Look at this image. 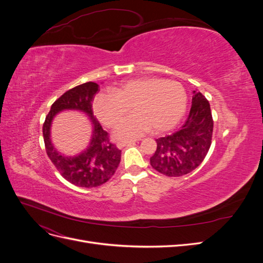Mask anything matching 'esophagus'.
I'll return each mask as SVG.
<instances>
[{
	"label": "esophagus",
	"instance_id": "obj_1",
	"mask_svg": "<svg viewBox=\"0 0 263 263\" xmlns=\"http://www.w3.org/2000/svg\"><path fill=\"white\" fill-rule=\"evenodd\" d=\"M133 144H135L134 140H122V141L117 142V147L118 148H124L126 146H129V145H133Z\"/></svg>",
	"mask_w": 263,
	"mask_h": 263
}]
</instances>
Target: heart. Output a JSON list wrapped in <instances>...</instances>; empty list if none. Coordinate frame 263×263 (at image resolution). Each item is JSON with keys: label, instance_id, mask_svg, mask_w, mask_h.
Returning <instances> with one entry per match:
<instances>
[{"label": "heart", "instance_id": "1", "mask_svg": "<svg viewBox=\"0 0 263 263\" xmlns=\"http://www.w3.org/2000/svg\"><path fill=\"white\" fill-rule=\"evenodd\" d=\"M187 95L183 85L160 78H141L114 86L110 93H100L93 110L100 122L114 127L130 107L135 113L115 130L119 139L136 138L150 132L164 133L176 127L185 113Z\"/></svg>", "mask_w": 263, "mask_h": 263}]
</instances>
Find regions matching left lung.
<instances>
[{"mask_svg":"<svg viewBox=\"0 0 263 263\" xmlns=\"http://www.w3.org/2000/svg\"><path fill=\"white\" fill-rule=\"evenodd\" d=\"M213 125L209 101L201 92L193 91L185 123L178 132L156 139L157 150L150 158L151 166L166 177H182L195 170L210 150Z\"/></svg>","mask_w":263,"mask_h":263,"instance_id":"1","label":"left lung"}]
</instances>
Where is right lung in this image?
<instances>
[{"label":"right lung","instance_id":"right-lung-1","mask_svg":"<svg viewBox=\"0 0 263 263\" xmlns=\"http://www.w3.org/2000/svg\"><path fill=\"white\" fill-rule=\"evenodd\" d=\"M99 91V84L86 82L63 93L54 101L43 126V135L47 155L61 176L72 184L80 187H97L114 176L121 162V153L109 141L108 134L92 110L94 95ZM80 110L90 118L93 124L92 137L82 153L73 157L62 155L53 147L50 138V127L53 117L62 110Z\"/></svg>","mask_w":263,"mask_h":263}]
</instances>
